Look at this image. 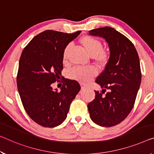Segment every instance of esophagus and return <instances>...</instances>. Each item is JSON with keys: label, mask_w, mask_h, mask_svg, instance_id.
Returning <instances> with one entry per match:
<instances>
[{"label": "esophagus", "mask_w": 154, "mask_h": 154, "mask_svg": "<svg viewBox=\"0 0 154 154\" xmlns=\"http://www.w3.org/2000/svg\"><path fill=\"white\" fill-rule=\"evenodd\" d=\"M87 86H85V85H84V84H81V89L82 90H84V89H86V88H87Z\"/></svg>", "instance_id": "esophagus-1"}]
</instances>
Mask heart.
Listing matches in <instances>:
<instances>
[{"label": "heart", "instance_id": "1", "mask_svg": "<svg viewBox=\"0 0 154 154\" xmlns=\"http://www.w3.org/2000/svg\"><path fill=\"white\" fill-rule=\"evenodd\" d=\"M79 42L82 46L90 57L99 64H103L106 62L108 58V53L102 48V44L98 39L91 36H84L80 39ZM70 46L65 48L63 54V60L66 62ZM97 74V70L93 67L77 68L70 72V77L73 79L83 83L88 82L92 77Z\"/></svg>", "mask_w": 154, "mask_h": 154}]
</instances>
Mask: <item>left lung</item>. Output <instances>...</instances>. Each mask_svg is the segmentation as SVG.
<instances>
[{
    "instance_id": "obj_1",
    "label": "left lung",
    "mask_w": 154,
    "mask_h": 154,
    "mask_svg": "<svg viewBox=\"0 0 154 154\" xmlns=\"http://www.w3.org/2000/svg\"><path fill=\"white\" fill-rule=\"evenodd\" d=\"M89 35L106 40L109 57L95 82L102 88L88 105L90 117L102 127H112L123 121L133 108L141 82L137 51L125 35L109 26L92 29ZM106 92V95H104Z\"/></svg>"
}]
</instances>
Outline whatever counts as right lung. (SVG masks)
Segmentation results:
<instances>
[{
    "mask_svg": "<svg viewBox=\"0 0 154 154\" xmlns=\"http://www.w3.org/2000/svg\"><path fill=\"white\" fill-rule=\"evenodd\" d=\"M80 33L46 30L35 36L22 52L17 75L19 94L29 117L43 127L62 124L81 89L77 82L67 79L60 92L51 86L60 77L66 47Z\"/></svg>",
    "mask_w": 154,
    "mask_h": 154,
    "instance_id": "1",
    "label": "right lung"
}]
</instances>
